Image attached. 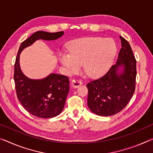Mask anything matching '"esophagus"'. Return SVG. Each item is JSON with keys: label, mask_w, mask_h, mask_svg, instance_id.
<instances>
[{"label": "esophagus", "mask_w": 153, "mask_h": 153, "mask_svg": "<svg viewBox=\"0 0 153 153\" xmlns=\"http://www.w3.org/2000/svg\"><path fill=\"white\" fill-rule=\"evenodd\" d=\"M82 84V82L81 80H79V79H74V80H72L71 82V86L74 87V88H78L79 86H81Z\"/></svg>", "instance_id": "obj_1"}]
</instances>
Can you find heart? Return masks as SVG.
Instances as JSON below:
<instances>
[{"instance_id":"1","label":"heart","mask_w":153,"mask_h":153,"mask_svg":"<svg viewBox=\"0 0 153 153\" xmlns=\"http://www.w3.org/2000/svg\"><path fill=\"white\" fill-rule=\"evenodd\" d=\"M69 54L60 52L59 61L70 74L83 65L84 71L92 78H99L110 69L114 59L116 46L111 39L84 37L68 45Z\"/></svg>"}]
</instances>
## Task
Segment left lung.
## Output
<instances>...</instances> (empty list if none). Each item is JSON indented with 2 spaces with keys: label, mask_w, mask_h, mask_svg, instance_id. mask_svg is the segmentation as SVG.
<instances>
[{
  "label": "left lung",
  "mask_w": 153,
  "mask_h": 153,
  "mask_svg": "<svg viewBox=\"0 0 153 153\" xmlns=\"http://www.w3.org/2000/svg\"><path fill=\"white\" fill-rule=\"evenodd\" d=\"M120 39L121 49L116 63L105 76L86 85L88 107L99 116H108L120 112L135 92L136 60L129 42L121 36Z\"/></svg>",
  "instance_id": "left-lung-1"
}]
</instances>
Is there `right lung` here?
Masks as SVG:
<instances>
[{"mask_svg": "<svg viewBox=\"0 0 153 153\" xmlns=\"http://www.w3.org/2000/svg\"><path fill=\"white\" fill-rule=\"evenodd\" d=\"M63 31L48 33L37 31L21 43L14 65V82L18 100L29 113L43 118H53L63 110L69 91L67 76L51 74L40 79H30L20 69V55L24 48L38 39L56 40L63 35Z\"/></svg>", "mask_w": 153, "mask_h": 153, "instance_id": "right-lung-1", "label": "right lung"}]
</instances>
